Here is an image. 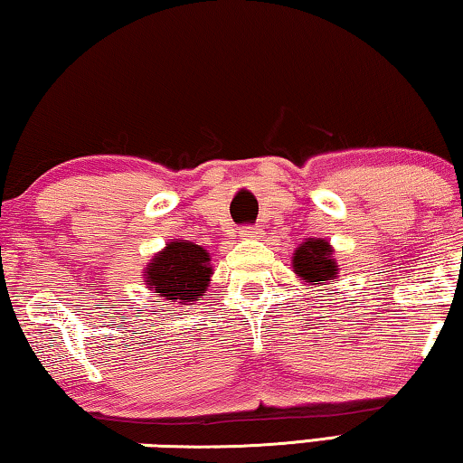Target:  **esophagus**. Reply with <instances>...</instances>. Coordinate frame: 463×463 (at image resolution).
Returning a JSON list of instances; mask_svg holds the SVG:
<instances>
[{
    "mask_svg": "<svg viewBox=\"0 0 463 463\" xmlns=\"http://www.w3.org/2000/svg\"><path fill=\"white\" fill-rule=\"evenodd\" d=\"M261 229H258V226H243V229H241V237L243 239H260L261 237Z\"/></svg>",
    "mask_w": 463,
    "mask_h": 463,
    "instance_id": "obj_1",
    "label": "esophagus"
}]
</instances>
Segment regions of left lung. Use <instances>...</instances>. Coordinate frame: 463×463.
Instances as JSON below:
<instances>
[{"instance_id":"obj_1","label":"left lung","mask_w":463,"mask_h":463,"mask_svg":"<svg viewBox=\"0 0 463 463\" xmlns=\"http://www.w3.org/2000/svg\"><path fill=\"white\" fill-rule=\"evenodd\" d=\"M293 268L303 280L312 282V285H322V280H333L336 274L333 250L322 239L306 241L293 255Z\"/></svg>"}]
</instances>
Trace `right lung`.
<instances>
[{"label": "right lung", "mask_w": 463, "mask_h": 463, "mask_svg": "<svg viewBox=\"0 0 463 463\" xmlns=\"http://www.w3.org/2000/svg\"><path fill=\"white\" fill-rule=\"evenodd\" d=\"M210 255L189 241H172L147 268V285L172 301H197L210 282Z\"/></svg>", "instance_id": "obj_1"}]
</instances>
